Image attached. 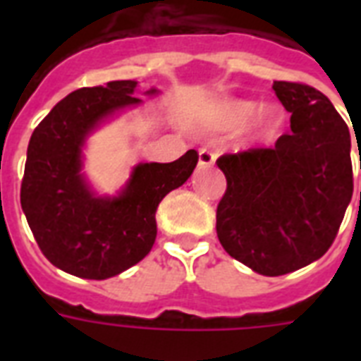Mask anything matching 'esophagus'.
<instances>
[{"label": "esophagus", "mask_w": 361, "mask_h": 361, "mask_svg": "<svg viewBox=\"0 0 361 361\" xmlns=\"http://www.w3.org/2000/svg\"><path fill=\"white\" fill-rule=\"evenodd\" d=\"M215 161V153L212 152V149H208V147H200L198 149V164L200 166H212Z\"/></svg>", "instance_id": "1"}]
</instances>
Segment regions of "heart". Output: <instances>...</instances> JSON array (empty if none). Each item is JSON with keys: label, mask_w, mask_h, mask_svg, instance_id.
<instances>
[{"label": "heart", "mask_w": 361, "mask_h": 361, "mask_svg": "<svg viewBox=\"0 0 361 361\" xmlns=\"http://www.w3.org/2000/svg\"><path fill=\"white\" fill-rule=\"evenodd\" d=\"M258 104L255 101H234L226 106V121L234 127L247 123L251 120L255 112H257ZM281 125V114L279 110L274 106H266L255 116V120L251 123V138L255 140H262V138H269L277 133Z\"/></svg>", "instance_id": "heart-1"}]
</instances>
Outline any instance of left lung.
Here are the masks:
<instances>
[{
  "label": "left lung",
  "mask_w": 361,
  "mask_h": 361,
  "mask_svg": "<svg viewBox=\"0 0 361 361\" xmlns=\"http://www.w3.org/2000/svg\"><path fill=\"white\" fill-rule=\"evenodd\" d=\"M290 130L275 147L223 155L226 178L217 236L232 258L277 277L319 260L337 236L350 198V133L324 93L274 82Z\"/></svg>",
  "instance_id": "1"
}]
</instances>
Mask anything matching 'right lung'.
I'll return each mask as SVG.
<instances>
[{
  "mask_svg": "<svg viewBox=\"0 0 361 361\" xmlns=\"http://www.w3.org/2000/svg\"><path fill=\"white\" fill-rule=\"evenodd\" d=\"M136 80L82 87L37 125L27 146L20 204L42 255L82 279H109L152 251L159 202L189 180L198 153L172 163H138L118 195H97L84 169L87 136L142 99ZM157 87L144 95H157Z\"/></svg>",
  "mask_w": 361,
  "mask_h": 361,
  "instance_id": "obj_1",
  "label": "right lung"
}]
</instances>
